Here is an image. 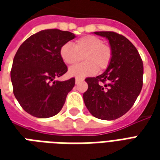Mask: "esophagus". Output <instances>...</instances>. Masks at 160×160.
Segmentation results:
<instances>
[{
	"mask_svg": "<svg viewBox=\"0 0 160 160\" xmlns=\"http://www.w3.org/2000/svg\"><path fill=\"white\" fill-rule=\"evenodd\" d=\"M81 80H83V79H80V78H76L75 79V83H78V82H80Z\"/></svg>",
	"mask_w": 160,
	"mask_h": 160,
	"instance_id": "obj_1",
	"label": "esophagus"
}]
</instances>
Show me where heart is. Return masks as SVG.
Segmentation results:
<instances>
[{"mask_svg": "<svg viewBox=\"0 0 160 160\" xmlns=\"http://www.w3.org/2000/svg\"><path fill=\"white\" fill-rule=\"evenodd\" d=\"M82 56V64L71 67L68 75L86 77L93 75L97 71L106 69L112 58V50L108 44L96 36H85L77 39L73 45L67 42L60 49V56L66 65H73Z\"/></svg>", "mask_w": 160, "mask_h": 160, "instance_id": "heart-1", "label": "heart"}]
</instances>
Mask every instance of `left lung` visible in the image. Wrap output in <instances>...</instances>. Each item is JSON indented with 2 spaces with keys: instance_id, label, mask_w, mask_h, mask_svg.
<instances>
[{
  "instance_id": "1",
  "label": "left lung",
  "mask_w": 160,
  "mask_h": 160,
  "mask_svg": "<svg viewBox=\"0 0 160 160\" xmlns=\"http://www.w3.org/2000/svg\"><path fill=\"white\" fill-rule=\"evenodd\" d=\"M106 38L112 50L107 69L97 77L87 78L83 94L90 113L102 120L121 118L133 106L142 88L143 62L134 44L113 32H95Z\"/></svg>"
}]
</instances>
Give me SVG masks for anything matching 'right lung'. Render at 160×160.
Returning a JSON list of instances; mask_svg holds the SVG:
<instances>
[{
    "label": "right lung",
    "mask_w": 160,
    "mask_h": 160,
    "mask_svg": "<svg viewBox=\"0 0 160 160\" xmlns=\"http://www.w3.org/2000/svg\"><path fill=\"white\" fill-rule=\"evenodd\" d=\"M74 38L70 32L42 30L19 46L12 62L11 80L16 99L30 115L48 118L62 110L75 79L55 80L68 71L60 49Z\"/></svg>",
    "instance_id": "obj_1"
}]
</instances>
